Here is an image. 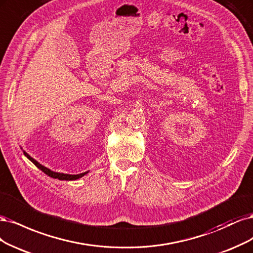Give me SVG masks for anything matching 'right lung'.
Here are the masks:
<instances>
[{
    "mask_svg": "<svg viewBox=\"0 0 253 253\" xmlns=\"http://www.w3.org/2000/svg\"><path fill=\"white\" fill-rule=\"evenodd\" d=\"M24 154H25V156L32 162L34 163V164L39 168V169H41L43 171V172L45 173V174H47L48 176H50V177H53V178H58V180H65V181H72V180H77V178H80V177H82L83 175H85L87 172H84V173H80V174H65V173H59V172H53V171H51L50 169H48V168H46L45 166H43V165H41L40 163H38L35 159H32L29 154H27L25 151H24Z\"/></svg>",
    "mask_w": 253,
    "mask_h": 253,
    "instance_id": "right-lung-1",
    "label": "right lung"
}]
</instances>
